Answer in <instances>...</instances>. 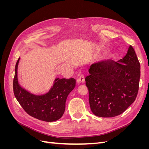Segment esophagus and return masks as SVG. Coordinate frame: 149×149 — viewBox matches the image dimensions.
<instances>
[{"label": "esophagus", "mask_w": 149, "mask_h": 149, "mask_svg": "<svg viewBox=\"0 0 149 149\" xmlns=\"http://www.w3.org/2000/svg\"><path fill=\"white\" fill-rule=\"evenodd\" d=\"M77 82L78 83H84V78L83 75H80L79 77L77 79Z\"/></svg>", "instance_id": "1"}]
</instances>
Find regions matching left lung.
Listing matches in <instances>:
<instances>
[{
  "label": "left lung",
  "instance_id": "1",
  "mask_svg": "<svg viewBox=\"0 0 149 149\" xmlns=\"http://www.w3.org/2000/svg\"><path fill=\"white\" fill-rule=\"evenodd\" d=\"M86 76L89 102L93 113L100 118H113L124 112L137 97L141 65L130 46L126 55L117 62L93 63Z\"/></svg>",
  "mask_w": 149,
  "mask_h": 149
}]
</instances>
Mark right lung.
Returning a JSON list of instances; mask_svg holds the SVG:
<instances>
[{"label": "right lung", "mask_w": 149, "mask_h": 149, "mask_svg": "<svg viewBox=\"0 0 149 149\" xmlns=\"http://www.w3.org/2000/svg\"><path fill=\"white\" fill-rule=\"evenodd\" d=\"M17 60L13 82V93L25 111L33 118L45 122H53L60 119L65 111L68 96L76 85L73 78L66 79L56 78L48 91L42 94H35L25 89L18 81Z\"/></svg>", "instance_id": "add662e5"}]
</instances>
